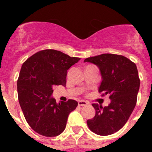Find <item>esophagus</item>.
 <instances>
[{
    "mask_svg": "<svg viewBox=\"0 0 152 152\" xmlns=\"http://www.w3.org/2000/svg\"><path fill=\"white\" fill-rule=\"evenodd\" d=\"M88 105V103L86 101H84V100H79L78 101V106H80V107H84V106Z\"/></svg>",
    "mask_w": 152,
    "mask_h": 152,
    "instance_id": "obj_1",
    "label": "esophagus"
}]
</instances>
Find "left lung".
<instances>
[{
    "label": "left lung",
    "instance_id": "8db88e82",
    "mask_svg": "<svg viewBox=\"0 0 152 152\" xmlns=\"http://www.w3.org/2000/svg\"><path fill=\"white\" fill-rule=\"evenodd\" d=\"M93 63L100 68L101 96L109 95L107 107L93 103L96 114L87 121L90 129L99 135H109L122 129L136 105L140 79L134 62L121 55L102 54L87 58L84 62Z\"/></svg>",
    "mask_w": 152,
    "mask_h": 152
}]
</instances>
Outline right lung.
I'll use <instances>...</instances> for the list:
<instances>
[{
  "mask_svg": "<svg viewBox=\"0 0 152 152\" xmlns=\"http://www.w3.org/2000/svg\"><path fill=\"white\" fill-rule=\"evenodd\" d=\"M80 59L45 49L23 64L17 80L19 103L28 124L39 135L53 137L62 133L68 115L77 107L76 100L57 103L52 94L54 85H66L68 70Z\"/></svg>",
  "mask_w": 152,
  "mask_h": 152,
  "instance_id": "right-lung-1",
  "label": "right lung"
}]
</instances>
